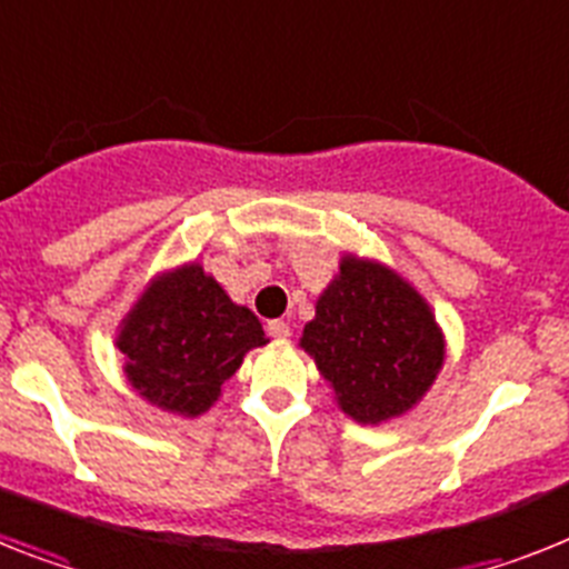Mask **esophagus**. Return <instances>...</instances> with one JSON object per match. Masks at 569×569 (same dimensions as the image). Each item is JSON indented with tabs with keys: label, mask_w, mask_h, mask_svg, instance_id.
Listing matches in <instances>:
<instances>
[{
	"label": "esophagus",
	"mask_w": 569,
	"mask_h": 569,
	"mask_svg": "<svg viewBox=\"0 0 569 569\" xmlns=\"http://www.w3.org/2000/svg\"><path fill=\"white\" fill-rule=\"evenodd\" d=\"M267 333L273 339H288L290 337V325L281 322V319H273V322H267Z\"/></svg>",
	"instance_id": "esophagus-1"
}]
</instances>
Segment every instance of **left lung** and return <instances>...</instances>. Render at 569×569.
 <instances>
[{
	"mask_svg": "<svg viewBox=\"0 0 569 569\" xmlns=\"http://www.w3.org/2000/svg\"><path fill=\"white\" fill-rule=\"evenodd\" d=\"M305 351L357 423H382L423 400L443 366L435 313L409 281L377 261L345 256L305 325Z\"/></svg>",
	"mask_w": 569,
	"mask_h": 569,
	"instance_id": "1",
	"label": "left lung"
}]
</instances>
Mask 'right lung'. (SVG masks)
Segmentation results:
<instances>
[{
  "mask_svg": "<svg viewBox=\"0 0 569 569\" xmlns=\"http://www.w3.org/2000/svg\"><path fill=\"white\" fill-rule=\"evenodd\" d=\"M259 345H267L259 319L232 302L198 261L158 276L118 333L126 380L143 400L181 417L210 409L244 353Z\"/></svg>",
  "mask_w": 569,
  "mask_h": 569,
  "instance_id": "obj_1",
  "label": "right lung"
}]
</instances>
